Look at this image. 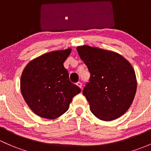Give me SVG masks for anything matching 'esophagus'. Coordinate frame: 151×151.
Segmentation results:
<instances>
[{
  "instance_id": "esophagus-1",
  "label": "esophagus",
  "mask_w": 151,
  "mask_h": 151,
  "mask_svg": "<svg viewBox=\"0 0 151 151\" xmlns=\"http://www.w3.org/2000/svg\"><path fill=\"white\" fill-rule=\"evenodd\" d=\"M76 85H77V86H78V87H80V88H82V83H81V82H78V83H76Z\"/></svg>"
}]
</instances>
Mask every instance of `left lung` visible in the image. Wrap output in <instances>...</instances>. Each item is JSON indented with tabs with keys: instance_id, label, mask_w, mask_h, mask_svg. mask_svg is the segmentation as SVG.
<instances>
[{
	"instance_id": "obj_1",
	"label": "left lung",
	"mask_w": 151,
	"mask_h": 151,
	"mask_svg": "<svg viewBox=\"0 0 151 151\" xmlns=\"http://www.w3.org/2000/svg\"><path fill=\"white\" fill-rule=\"evenodd\" d=\"M81 59L90 73L83 90L91 113L102 121L114 120L129 108L137 90V80L131 64L116 52L78 46Z\"/></svg>"
}]
</instances>
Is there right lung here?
Listing matches in <instances>:
<instances>
[{"mask_svg": "<svg viewBox=\"0 0 151 151\" xmlns=\"http://www.w3.org/2000/svg\"><path fill=\"white\" fill-rule=\"evenodd\" d=\"M71 52L68 49L45 54L29 62L20 81L22 94L36 115L54 119L68 110L81 88L69 79L63 63Z\"/></svg>", "mask_w": 151, "mask_h": 151, "instance_id": "obj_1", "label": "right lung"}]
</instances>
